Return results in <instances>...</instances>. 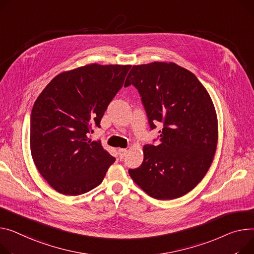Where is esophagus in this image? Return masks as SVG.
Instances as JSON below:
<instances>
[{
	"instance_id": "34e87169",
	"label": "esophagus",
	"mask_w": 254,
	"mask_h": 254,
	"mask_svg": "<svg viewBox=\"0 0 254 254\" xmlns=\"http://www.w3.org/2000/svg\"><path fill=\"white\" fill-rule=\"evenodd\" d=\"M127 152V149H118V155H120V157L123 159L126 156Z\"/></svg>"
}]
</instances>
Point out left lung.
Masks as SVG:
<instances>
[{
  "label": "left lung",
  "instance_id": "8db88e82",
  "mask_svg": "<svg viewBox=\"0 0 254 254\" xmlns=\"http://www.w3.org/2000/svg\"><path fill=\"white\" fill-rule=\"evenodd\" d=\"M142 97L150 127L163 125L159 143L143 147L132 181L149 196L171 200L192 191L208 172L218 140L212 100L194 73L174 62L133 65L125 87Z\"/></svg>",
  "mask_w": 254,
  "mask_h": 254
}]
</instances>
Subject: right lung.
Listing matches in <instances>:
<instances>
[{
    "mask_svg": "<svg viewBox=\"0 0 254 254\" xmlns=\"http://www.w3.org/2000/svg\"><path fill=\"white\" fill-rule=\"evenodd\" d=\"M130 65L92 63L63 71L36 100L30 116V152L55 191L76 196L102 183L115 161L89 138L123 87Z\"/></svg>",
    "mask_w": 254,
    "mask_h": 254,
    "instance_id": "obj_1",
    "label": "right lung"
}]
</instances>
